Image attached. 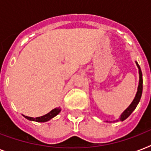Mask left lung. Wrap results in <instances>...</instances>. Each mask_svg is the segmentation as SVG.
<instances>
[{"label": "left lung", "instance_id": "obj_1", "mask_svg": "<svg viewBox=\"0 0 151 151\" xmlns=\"http://www.w3.org/2000/svg\"><path fill=\"white\" fill-rule=\"evenodd\" d=\"M136 65L138 66L139 68V86H138V91L136 92V97L135 99H133L132 103L130 104L129 107L127 108L126 110H124V112L122 113V114L121 115V117H120L119 120H117V122L118 121H124L128 117H129V115L131 114L133 112V110L136 109V107L138 105L139 102L140 100L141 96H142V92H143V76H142V71H141V69L139 66V64L136 63Z\"/></svg>", "mask_w": 151, "mask_h": 151}]
</instances>
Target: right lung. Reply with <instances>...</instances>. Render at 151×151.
<instances>
[{
	"mask_svg": "<svg viewBox=\"0 0 151 151\" xmlns=\"http://www.w3.org/2000/svg\"><path fill=\"white\" fill-rule=\"evenodd\" d=\"M61 109L60 108H57V109H54V110H51L50 112L48 113L47 114L44 115V116H41V117H27V116H24L27 119L29 120V121H34V122H45L49 121L50 119H52V117H54L55 116H56L59 112H60Z\"/></svg>",
	"mask_w": 151,
	"mask_h": 151,
	"instance_id": "right-lung-1",
	"label": "right lung"
}]
</instances>
